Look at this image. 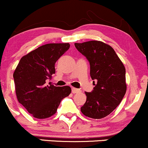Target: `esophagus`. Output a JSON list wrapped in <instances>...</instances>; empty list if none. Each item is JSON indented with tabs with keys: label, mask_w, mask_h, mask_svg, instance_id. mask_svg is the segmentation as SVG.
<instances>
[{
	"label": "esophagus",
	"mask_w": 148,
	"mask_h": 148,
	"mask_svg": "<svg viewBox=\"0 0 148 148\" xmlns=\"http://www.w3.org/2000/svg\"><path fill=\"white\" fill-rule=\"evenodd\" d=\"M72 93H79L81 92V90H80L79 89H77V88H72Z\"/></svg>",
	"instance_id": "34e87169"
}]
</instances>
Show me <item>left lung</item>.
Listing matches in <instances>:
<instances>
[{
  "mask_svg": "<svg viewBox=\"0 0 148 148\" xmlns=\"http://www.w3.org/2000/svg\"><path fill=\"white\" fill-rule=\"evenodd\" d=\"M75 47L88 60L92 91L86 92L83 114L101 119L112 113L123 100L127 90L125 66L111 46L99 41L75 43Z\"/></svg>",
  "mask_w": 148,
  "mask_h": 148,
  "instance_id": "left-lung-1",
  "label": "left lung"
}]
</instances>
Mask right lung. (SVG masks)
I'll return each instance as SVG.
<instances>
[{
	"label": "right lung",
	"mask_w": 148,
	"mask_h": 148,
	"mask_svg": "<svg viewBox=\"0 0 148 148\" xmlns=\"http://www.w3.org/2000/svg\"><path fill=\"white\" fill-rule=\"evenodd\" d=\"M69 43L47 44L22 57L13 77L17 99L34 118L55 114L60 101L71 93L69 86L46 84L55 74V63L69 49Z\"/></svg>",
	"instance_id": "add662e5"
}]
</instances>
